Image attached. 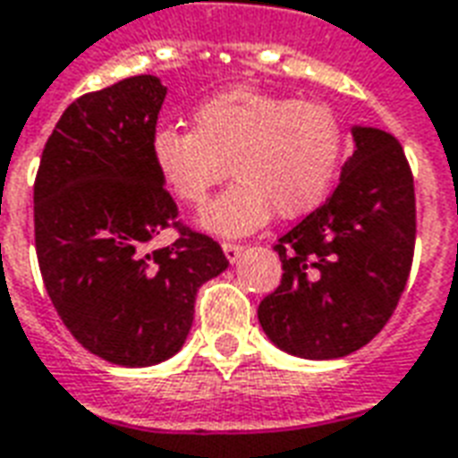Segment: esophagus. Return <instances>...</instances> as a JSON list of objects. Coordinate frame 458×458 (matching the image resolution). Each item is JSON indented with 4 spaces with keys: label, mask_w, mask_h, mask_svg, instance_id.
Wrapping results in <instances>:
<instances>
[{
    "label": "esophagus",
    "mask_w": 458,
    "mask_h": 458,
    "mask_svg": "<svg viewBox=\"0 0 458 458\" xmlns=\"http://www.w3.org/2000/svg\"><path fill=\"white\" fill-rule=\"evenodd\" d=\"M222 249H225V256L232 263L239 261V256H242V251H243L242 243H233V242H225V243H222Z\"/></svg>",
    "instance_id": "1"
}]
</instances>
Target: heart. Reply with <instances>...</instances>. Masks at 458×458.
Returning <instances> with one entry per match:
<instances>
[{"instance_id": "b5f03b06", "label": "heart", "mask_w": 458, "mask_h": 458, "mask_svg": "<svg viewBox=\"0 0 458 458\" xmlns=\"http://www.w3.org/2000/svg\"><path fill=\"white\" fill-rule=\"evenodd\" d=\"M344 146L346 131L332 106L236 88L197 106L192 131L158 129L151 156L165 188L190 207L205 202L229 165L236 182L205 207L199 222L219 236H243L273 212L298 219L322 205Z\"/></svg>"}]
</instances>
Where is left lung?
<instances>
[{"label":"left lung","mask_w":458,"mask_h":458,"mask_svg":"<svg viewBox=\"0 0 458 458\" xmlns=\"http://www.w3.org/2000/svg\"><path fill=\"white\" fill-rule=\"evenodd\" d=\"M353 153L325 205L276 243L283 280L259 305L280 352L329 361L359 352L398 307L415 251V185L393 133L352 126Z\"/></svg>","instance_id":"left-lung-1"}]
</instances>
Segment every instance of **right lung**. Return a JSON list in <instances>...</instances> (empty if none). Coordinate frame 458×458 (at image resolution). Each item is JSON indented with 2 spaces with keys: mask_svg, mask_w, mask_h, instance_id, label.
I'll return each instance as SVG.
<instances>
[{
  "mask_svg": "<svg viewBox=\"0 0 458 458\" xmlns=\"http://www.w3.org/2000/svg\"><path fill=\"white\" fill-rule=\"evenodd\" d=\"M168 88L136 75L75 99L55 123L33 185L36 253L63 325L88 352L146 369L182 349L202 283L229 268L215 239L175 225L151 141Z\"/></svg>",
  "mask_w": 458,
  "mask_h": 458,
  "instance_id": "add662e5",
  "label": "right lung"
}]
</instances>
